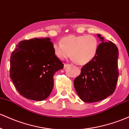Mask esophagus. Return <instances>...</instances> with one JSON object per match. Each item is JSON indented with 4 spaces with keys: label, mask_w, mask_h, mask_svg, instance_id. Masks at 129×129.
<instances>
[{
    "label": "esophagus",
    "mask_w": 129,
    "mask_h": 129,
    "mask_svg": "<svg viewBox=\"0 0 129 129\" xmlns=\"http://www.w3.org/2000/svg\"><path fill=\"white\" fill-rule=\"evenodd\" d=\"M69 66V64H66H66H64V68H66L68 67Z\"/></svg>",
    "instance_id": "34e87169"
}]
</instances>
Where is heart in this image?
I'll use <instances>...</instances> for the list:
<instances>
[{"label": "heart", "mask_w": 129, "mask_h": 129, "mask_svg": "<svg viewBox=\"0 0 129 129\" xmlns=\"http://www.w3.org/2000/svg\"><path fill=\"white\" fill-rule=\"evenodd\" d=\"M53 49L55 55L60 60H66L71 55L74 61L85 65L98 54L99 41L92 35H69L63 38L61 43H54Z\"/></svg>", "instance_id": "heart-1"}]
</instances>
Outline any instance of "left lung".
Returning <instances> with one entry per match:
<instances>
[{
  "instance_id": "left-lung-1",
  "label": "left lung",
  "mask_w": 129,
  "mask_h": 129,
  "mask_svg": "<svg viewBox=\"0 0 129 129\" xmlns=\"http://www.w3.org/2000/svg\"><path fill=\"white\" fill-rule=\"evenodd\" d=\"M101 43L92 61L83 66L81 73L74 81L77 93L82 101L92 103L112 94L118 82V49L111 41L105 42L97 34Z\"/></svg>"
}]
</instances>
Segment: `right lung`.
Returning a JSON list of instances; mask_svg holds the SVG:
<instances>
[{"mask_svg": "<svg viewBox=\"0 0 129 129\" xmlns=\"http://www.w3.org/2000/svg\"><path fill=\"white\" fill-rule=\"evenodd\" d=\"M50 38L21 41L10 57V78L24 98L41 101L53 88V76L64 64L55 55Z\"/></svg>", "mask_w": 129, "mask_h": 129, "instance_id": "obj_1", "label": "right lung"}]
</instances>
